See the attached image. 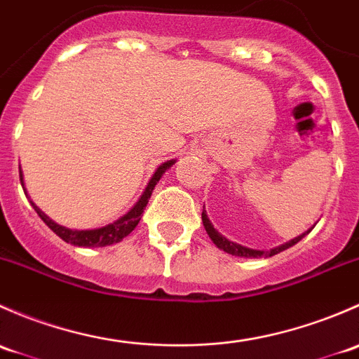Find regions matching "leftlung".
Instances as JSON below:
<instances>
[{
  "instance_id": "8db88e82",
  "label": "left lung",
  "mask_w": 359,
  "mask_h": 359,
  "mask_svg": "<svg viewBox=\"0 0 359 359\" xmlns=\"http://www.w3.org/2000/svg\"><path fill=\"white\" fill-rule=\"evenodd\" d=\"M202 223H204V228H205L207 235L210 236V240H212V242H214V245H216L217 249L224 250V252L231 254V256H238V257H249V259H250V257H271V256H275V254L282 252V250H285V249H289V247L295 245V243H297L299 240H301V238H304V236L308 235L309 231L313 230V228H315V226H313V228H309V230L306 231V233H302V235L295 236V238L289 240V242H287V243H283V245L273 247V249H269V250H256V249H249V247H243V245H240V243H235V242H231V240H228L226 236H223V235H221L219 231H217L216 228L212 226V223H210V221H209V217H207L205 207H204V210H202Z\"/></svg>"
}]
</instances>
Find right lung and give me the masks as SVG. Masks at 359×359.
<instances>
[{
  "mask_svg": "<svg viewBox=\"0 0 359 359\" xmlns=\"http://www.w3.org/2000/svg\"><path fill=\"white\" fill-rule=\"evenodd\" d=\"M175 162L176 161H168V162H164V164L158 165L157 171L154 172L152 180L149 181L145 191H143V195L140 197V201L136 202L135 207H133L129 212H126L123 217H119V219L114 221V223L107 224V226L95 228V230H70V228L62 226V224L55 223L53 219H50V217H48L46 214H44L43 210L39 209V207L36 205L32 201H31V205L34 207V210L38 212V216L41 217L44 223L48 224V228H50L53 233H57L58 236H60L64 242L72 243V245H77V247L112 245V243L121 242L124 236H128L133 230H135L136 224H138L140 219H142L143 210H145L147 204H149V198L152 197V191H154L155 184L158 183V180L162 178V175H164V172L168 171V169L171 168L172 164H175ZM20 183H22V188H24V191H25L24 178H22V169H20Z\"/></svg>",
  "mask_w": 359,
  "mask_h": 359,
  "instance_id": "add662e5",
  "label": "right lung"
}]
</instances>
